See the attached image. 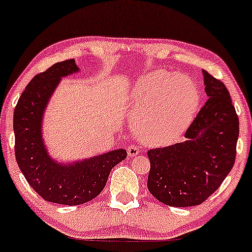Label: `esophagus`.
<instances>
[{"label":"esophagus","mask_w":252,"mask_h":252,"mask_svg":"<svg viewBox=\"0 0 252 252\" xmlns=\"http://www.w3.org/2000/svg\"><path fill=\"white\" fill-rule=\"evenodd\" d=\"M127 154H128L129 158H134V156H136L139 154V148L136 146L130 145L127 147Z\"/></svg>","instance_id":"1"}]
</instances>
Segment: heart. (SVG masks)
<instances>
[{
  "label": "heart",
  "mask_w": 252,
  "mask_h": 252,
  "mask_svg": "<svg viewBox=\"0 0 252 252\" xmlns=\"http://www.w3.org/2000/svg\"><path fill=\"white\" fill-rule=\"evenodd\" d=\"M132 122L136 135L152 146L176 141L193 122L200 94L190 77L153 71L134 84Z\"/></svg>",
  "instance_id": "1"
}]
</instances>
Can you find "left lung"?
Listing matches in <instances>:
<instances>
[{"label":"left lung","instance_id":"1","mask_svg":"<svg viewBox=\"0 0 252 252\" xmlns=\"http://www.w3.org/2000/svg\"><path fill=\"white\" fill-rule=\"evenodd\" d=\"M202 75L208 99L186 130L185 141L148 152V190L174 207L204 202L229 174L236 156L240 125L229 91L206 70Z\"/></svg>","mask_w":252,"mask_h":252}]
</instances>
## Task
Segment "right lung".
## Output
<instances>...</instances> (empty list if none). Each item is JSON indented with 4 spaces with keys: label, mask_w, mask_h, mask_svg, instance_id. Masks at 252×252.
Instances as JSON below:
<instances>
[{
    "label": "right lung",
    "mask_w": 252,
    "mask_h": 252,
    "mask_svg": "<svg viewBox=\"0 0 252 252\" xmlns=\"http://www.w3.org/2000/svg\"><path fill=\"white\" fill-rule=\"evenodd\" d=\"M74 59L58 62L32 78L14 112L15 154L18 166L33 190L46 201L76 206L93 200L105 188L110 171L126 158L125 149L75 162L52 158L42 138V119L62 77L77 73Z\"/></svg>",
    "instance_id": "1"
}]
</instances>
